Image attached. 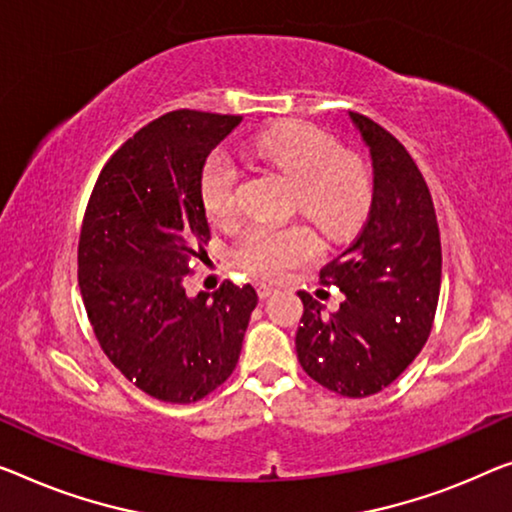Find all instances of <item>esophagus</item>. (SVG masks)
<instances>
[{"label":"esophagus","instance_id":"1","mask_svg":"<svg viewBox=\"0 0 512 512\" xmlns=\"http://www.w3.org/2000/svg\"><path fill=\"white\" fill-rule=\"evenodd\" d=\"M273 292H276V287L269 285V282H257V294H259V299H266V296H271Z\"/></svg>","mask_w":512,"mask_h":512}]
</instances>
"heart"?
Wrapping results in <instances>:
<instances>
[{
    "mask_svg": "<svg viewBox=\"0 0 512 512\" xmlns=\"http://www.w3.org/2000/svg\"><path fill=\"white\" fill-rule=\"evenodd\" d=\"M257 158L278 170L296 188V204L326 236L354 230L370 204V177L356 158L342 154L331 135L312 126L266 131L253 144ZM239 167L225 149L207 158L200 177L202 207L211 223L236 216ZM319 253L303 225H255L236 243L234 259L259 278H282Z\"/></svg>",
    "mask_w": 512,
    "mask_h": 512,
    "instance_id": "heart-1",
    "label": "heart"
}]
</instances>
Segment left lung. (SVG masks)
Segmentation results:
<instances>
[{"label": "left lung", "mask_w": 512, "mask_h": 512, "mask_svg": "<svg viewBox=\"0 0 512 512\" xmlns=\"http://www.w3.org/2000/svg\"><path fill=\"white\" fill-rule=\"evenodd\" d=\"M372 165L368 223L322 269L345 294L329 312L308 292L296 356L308 375L347 398L379 393L421 352L441 285V243L427 183L409 151L363 114L347 112Z\"/></svg>", "instance_id": "1"}]
</instances>
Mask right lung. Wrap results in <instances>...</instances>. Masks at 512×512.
<instances>
[{
	"instance_id": "right-lung-1",
	"label": "right lung",
	"mask_w": 512,
	"mask_h": 512,
	"mask_svg": "<svg viewBox=\"0 0 512 512\" xmlns=\"http://www.w3.org/2000/svg\"><path fill=\"white\" fill-rule=\"evenodd\" d=\"M241 117L177 110L137 131L98 177L80 234V292L105 356L151 398L188 404L232 375L257 305L225 280L188 296L211 225L200 177Z\"/></svg>"
}]
</instances>
